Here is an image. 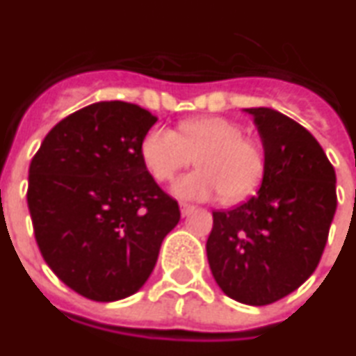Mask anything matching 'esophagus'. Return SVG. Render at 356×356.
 <instances>
[{"label":"esophagus","mask_w":356,"mask_h":356,"mask_svg":"<svg viewBox=\"0 0 356 356\" xmlns=\"http://www.w3.org/2000/svg\"><path fill=\"white\" fill-rule=\"evenodd\" d=\"M194 209L196 207H194V205H190V203H181V214H183V216H188Z\"/></svg>","instance_id":"obj_1"}]
</instances>
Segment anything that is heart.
I'll use <instances>...</instances> for the list:
<instances>
[{"instance_id":"obj_1","label":"heart","mask_w":356,"mask_h":356,"mask_svg":"<svg viewBox=\"0 0 356 356\" xmlns=\"http://www.w3.org/2000/svg\"><path fill=\"white\" fill-rule=\"evenodd\" d=\"M196 156L202 170L179 179L173 192L184 200H211L224 203L250 197L265 175L261 145L243 134V127L220 115L181 121L177 132L151 127L140 140V159L156 181L170 183Z\"/></svg>"}]
</instances>
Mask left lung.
I'll list each match as a JSON object with an SVG mask.
<instances>
[{
	"instance_id": "obj_1",
	"label": "left lung",
	"mask_w": 356,
	"mask_h": 356,
	"mask_svg": "<svg viewBox=\"0 0 356 356\" xmlns=\"http://www.w3.org/2000/svg\"><path fill=\"white\" fill-rule=\"evenodd\" d=\"M263 149L261 188L214 211L207 259L214 280L243 305H273L319 265L336 213V173L308 130L270 108H248Z\"/></svg>"
}]
</instances>
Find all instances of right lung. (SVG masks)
Wrapping results in <instances>:
<instances>
[{"instance_id": "obj_1", "label": "right lung", "mask_w": 356, "mask_h": 356, "mask_svg": "<svg viewBox=\"0 0 356 356\" xmlns=\"http://www.w3.org/2000/svg\"><path fill=\"white\" fill-rule=\"evenodd\" d=\"M154 123L138 104L95 102L61 119L29 164L35 241L81 297L112 302L138 291L181 218L140 159V140Z\"/></svg>"}]
</instances>
